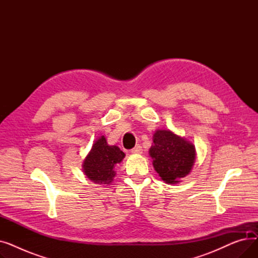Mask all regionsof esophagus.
I'll use <instances>...</instances> for the list:
<instances>
[{
	"label": "esophagus",
	"mask_w": 258,
	"mask_h": 258,
	"mask_svg": "<svg viewBox=\"0 0 258 258\" xmlns=\"http://www.w3.org/2000/svg\"><path fill=\"white\" fill-rule=\"evenodd\" d=\"M133 154H142V152H143V150H142V146L141 145H136L135 146L134 148H132V151H131Z\"/></svg>",
	"instance_id": "obj_1"
}]
</instances>
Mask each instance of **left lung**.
Instances as JSON below:
<instances>
[{
  "label": "left lung",
  "instance_id": "8db88e82",
  "mask_svg": "<svg viewBox=\"0 0 258 258\" xmlns=\"http://www.w3.org/2000/svg\"><path fill=\"white\" fill-rule=\"evenodd\" d=\"M153 165L167 184L178 183L190 172L195 159V146L170 131H157L150 150Z\"/></svg>",
  "mask_w": 258,
  "mask_h": 258
}]
</instances>
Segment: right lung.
<instances>
[{
	"label": "right lung",
	"instance_id": "add662e5",
	"mask_svg": "<svg viewBox=\"0 0 258 258\" xmlns=\"http://www.w3.org/2000/svg\"><path fill=\"white\" fill-rule=\"evenodd\" d=\"M124 153L115 145H108L102 136L92 146L84 162L87 177L97 184H108L115 177L114 167L124 158Z\"/></svg>",
	"mask_w": 258,
	"mask_h": 258
}]
</instances>
